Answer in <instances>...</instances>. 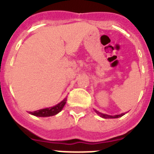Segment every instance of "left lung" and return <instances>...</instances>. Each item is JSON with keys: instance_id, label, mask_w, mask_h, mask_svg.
Segmentation results:
<instances>
[{"instance_id": "8db88e82", "label": "left lung", "mask_w": 154, "mask_h": 154, "mask_svg": "<svg viewBox=\"0 0 154 154\" xmlns=\"http://www.w3.org/2000/svg\"><path fill=\"white\" fill-rule=\"evenodd\" d=\"M95 112H96L97 113L99 116H100L101 117L105 118V119H107V118H118V117H120V116H122L125 115L124 113H122V114H120V115L109 116V115H106V114H103V113L100 112H98V111H96V110H95Z\"/></svg>"}]
</instances>
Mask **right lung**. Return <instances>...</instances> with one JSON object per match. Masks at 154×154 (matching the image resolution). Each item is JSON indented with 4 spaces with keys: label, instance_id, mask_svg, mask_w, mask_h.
Here are the masks:
<instances>
[{
    "label": "right lung",
    "instance_id": "1",
    "mask_svg": "<svg viewBox=\"0 0 154 154\" xmlns=\"http://www.w3.org/2000/svg\"><path fill=\"white\" fill-rule=\"evenodd\" d=\"M66 98H65L63 101H61L60 103L56 104L55 106H53L51 108H46L40 110L34 111V112H29L31 115L36 116H40V117H46V116H51L58 114L61 110L63 108L64 105L66 104Z\"/></svg>",
    "mask_w": 154,
    "mask_h": 154
}]
</instances>
